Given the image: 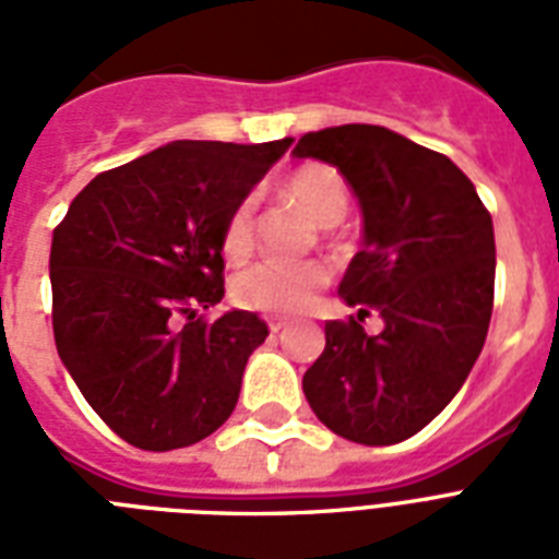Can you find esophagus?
Listing matches in <instances>:
<instances>
[{
	"label": "esophagus",
	"mask_w": 559,
	"mask_h": 559,
	"mask_svg": "<svg viewBox=\"0 0 559 559\" xmlns=\"http://www.w3.org/2000/svg\"><path fill=\"white\" fill-rule=\"evenodd\" d=\"M266 324H270L272 333H278V331H284V328H287V322H284V319H278V316H272V319H266Z\"/></svg>",
	"instance_id": "obj_1"
}]
</instances>
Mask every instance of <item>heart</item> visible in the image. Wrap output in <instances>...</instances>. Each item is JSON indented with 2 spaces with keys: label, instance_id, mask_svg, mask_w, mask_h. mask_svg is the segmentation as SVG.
<instances>
[{
  "label": "heart",
  "instance_id": "b5f03b06",
  "mask_svg": "<svg viewBox=\"0 0 559 559\" xmlns=\"http://www.w3.org/2000/svg\"><path fill=\"white\" fill-rule=\"evenodd\" d=\"M281 191L322 226L340 223L348 211V188L342 177L328 165H301L281 182ZM254 205L246 197L228 211L219 249L228 261H243L254 246ZM331 281L328 266L319 261L281 263L263 261L252 270L240 272L231 284V296L237 305L249 310H261L270 316H296L310 307L316 293Z\"/></svg>",
  "mask_w": 559,
  "mask_h": 559
}]
</instances>
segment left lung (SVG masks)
Masks as SVG:
<instances>
[{
    "instance_id": "8db88e82",
    "label": "left lung",
    "mask_w": 559,
    "mask_h": 559,
    "mask_svg": "<svg viewBox=\"0 0 559 559\" xmlns=\"http://www.w3.org/2000/svg\"><path fill=\"white\" fill-rule=\"evenodd\" d=\"M296 159L328 162L362 209V249L340 284L348 322L324 324L305 397L331 432L389 447L441 415L485 348L493 313L490 211L455 162L373 124L324 127ZM380 312L383 331L365 333Z\"/></svg>"
}]
</instances>
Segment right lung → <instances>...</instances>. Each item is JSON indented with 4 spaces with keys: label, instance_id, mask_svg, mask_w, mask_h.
<instances>
[{
    "label": "right lung",
    "instance_id": "1",
    "mask_svg": "<svg viewBox=\"0 0 559 559\" xmlns=\"http://www.w3.org/2000/svg\"><path fill=\"white\" fill-rule=\"evenodd\" d=\"M289 144L170 142L98 174L55 228L57 354L100 420L139 450L191 447L235 412L270 328L249 310L217 322L197 313L226 293L228 211Z\"/></svg>",
    "mask_w": 559,
    "mask_h": 559
}]
</instances>
